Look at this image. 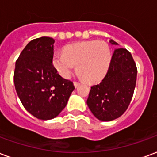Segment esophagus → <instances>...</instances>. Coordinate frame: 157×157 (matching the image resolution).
Here are the masks:
<instances>
[{"label": "esophagus", "mask_w": 157, "mask_h": 157, "mask_svg": "<svg viewBox=\"0 0 157 157\" xmlns=\"http://www.w3.org/2000/svg\"><path fill=\"white\" fill-rule=\"evenodd\" d=\"M79 85H80V83L77 82H74V86H75V87H77Z\"/></svg>", "instance_id": "esophagus-1"}]
</instances>
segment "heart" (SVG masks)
<instances>
[{"label": "heart", "instance_id": "b5f03b06", "mask_svg": "<svg viewBox=\"0 0 157 157\" xmlns=\"http://www.w3.org/2000/svg\"><path fill=\"white\" fill-rule=\"evenodd\" d=\"M111 61V50L107 43L90 40L67 46L62 53L54 55L52 63L63 78H69L77 65L80 76L88 82H96L106 74Z\"/></svg>", "mask_w": 157, "mask_h": 157}]
</instances>
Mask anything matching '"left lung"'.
<instances>
[{
  "label": "left lung",
  "instance_id": "8db88e82",
  "mask_svg": "<svg viewBox=\"0 0 157 157\" xmlns=\"http://www.w3.org/2000/svg\"><path fill=\"white\" fill-rule=\"evenodd\" d=\"M112 45H117L111 40ZM137 68L131 52L117 48L107 73L101 83L90 87L87 105L100 121L115 120L126 111L134 93Z\"/></svg>",
  "mask_w": 157,
  "mask_h": 157
}]
</instances>
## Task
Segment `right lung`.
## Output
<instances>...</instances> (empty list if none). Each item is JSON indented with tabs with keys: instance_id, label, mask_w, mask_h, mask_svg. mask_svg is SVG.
Returning <instances> with one entry per match:
<instances>
[{
	"instance_id": "obj_1",
	"label": "right lung",
	"mask_w": 157,
	"mask_h": 157,
	"mask_svg": "<svg viewBox=\"0 0 157 157\" xmlns=\"http://www.w3.org/2000/svg\"><path fill=\"white\" fill-rule=\"evenodd\" d=\"M54 42L47 36L31 40L20 54L14 71L15 88L23 106L40 120L57 117L75 89L52 64Z\"/></svg>"
}]
</instances>
